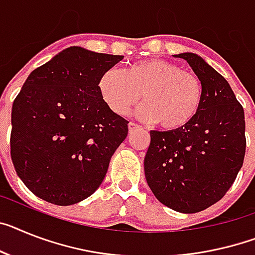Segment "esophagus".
<instances>
[{
  "label": "esophagus",
  "instance_id": "obj_1",
  "mask_svg": "<svg viewBox=\"0 0 255 255\" xmlns=\"http://www.w3.org/2000/svg\"><path fill=\"white\" fill-rule=\"evenodd\" d=\"M138 129H140V126H138V124H136V123H128V132H129V133H133V132H136V131H138Z\"/></svg>",
  "mask_w": 255,
  "mask_h": 255
}]
</instances>
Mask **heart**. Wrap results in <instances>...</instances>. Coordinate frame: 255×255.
<instances>
[{
  "instance_id": "1",
  "label": "heart",
  "mask_w": 255,
  "mask_h": 255,
  "mask_svg": "<svg viewBox=\"0 0 255 255\" xmlns=\"http://www.w3.org/2000/svg\"><path fill=\"white\" fill-rule=\"evenodd\" d=\"M98 95L114 114L124 117L140 101L136 115L144 122H158L168 131L193 121L204 100L201 80L192 72L164 59H141L123 71L109 68L100 76Z\"/></svg>"
}]
</instances>
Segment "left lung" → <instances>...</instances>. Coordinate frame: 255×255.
<instances>
[{
  "instance_id": "1",
  "label": "left lung",
  "mask_w": 255,
  "mask_h": 255,
  "mask_svg": "<svg viewBox=\"0 0 255 255\" xmlns=\"http://www.w3.org/2000/svg\"><path fill=\"white\" fill-rule=\"evenodd\" d=\"M204 88L193 121L174 131H150L145 177L160 204L184 214L202 211L231 188L245 155V115L228 81L202 57L175 54Z\"/></svg>"
}]
</instances>
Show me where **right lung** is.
Listing matches in <instances>:
<instances>
[{"label": "right lung", "instance_id": "right-lung-1", "mask_svg": "<svg viewBox=\"0 0 255 255\" xmlns=\"http://www.w3.org/2000/svg\"><path fill=\"white\" fill-rule=\"evenodd\" d=\"M123 55L81 46L59 51L29 74L11 110L15 171L38 198L61 206L95 193L128 122L98 95V79Z\"/></svg>", "mask_w": 255, "mask_h": 255}]
</instances>
